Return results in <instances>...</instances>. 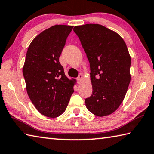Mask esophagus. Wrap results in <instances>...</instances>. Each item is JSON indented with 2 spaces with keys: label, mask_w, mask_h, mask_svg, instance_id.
Returning <instances> with one entry per match:
<instances>
[{
  "label": "esophagus",
  "mask_w": 154,
  "mask_h": 154,
  "mask_svg": "<svg viewBox=\"0 0 154 154\" xmlns=\"http://www.w3.org/2000/svg\"><path fill=\"white\" fill-rule=\"evenodd\" d=\"M83 75H82V74H80V75H79V76H78V77L77 78V82H82V79H83Z\"/></svg>",
  "instance_id": "34e87169"
}]
</instances>
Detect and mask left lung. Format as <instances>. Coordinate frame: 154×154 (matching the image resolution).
<instances>
[{"label":"left lung","mask_w":154,"mask_h":154,"mask_svg":"<svg viewBox=\"0 0 154 154\" xmlns=\"http://www.w3.org/2000/svg\"><path fill=\"white\" fill-rule=\"evenodd\" d=\"M90 66L91 96L85 100L94 115L107 116L121 104L131 81V57L121 36L99 24L73 28Z\"/></svg>","instance_id":"obj_1"}]
</instances>
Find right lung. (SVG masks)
<instances>
[{
  "label": "right lung",
  "instance_id": "1",
  "mask_svg": "<svg viewBox=\"0 0 154 154\" xmlns=\"http://www.w3.org/2000/svg\"><path fill=\"white\" fill-rule=\"evenodd\" d=\"M73 26L56 25L43 31L27 49L23 74L29 97L40 112L50 118L65 111L73 81L65 75L59 57Z\"/></svg>",
  "mask_w": 154,
  "mask_h": 154
}]
</instances>
